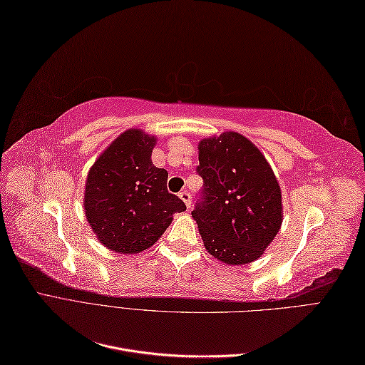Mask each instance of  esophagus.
<instances>
[{
    "label": "esophagus",
    "instance_id": "obj_1",
    "mask_svg": "<svg viewBox=\"0 0 365 365\" xmlns=\"http://www.w3.org/2000/svg\"><path fill=\"white\" fill-rule=\"evenodd\" d=\"M178 196L181 197V201L187 205V208H190V205H192V197H190V193H189V192H181Z\"/></svg>",
    "mask_w": 365,
    "mask_h": 365
}]
</instances>
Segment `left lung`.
Here are the masks:
<instances>
[{"label":"left lung","instance_id":"left-lung-1","mask_svg":"<svg viewBox=\"0 0 365 365\" xmlns=\"http://www.w3.org/2000/svg\"><path fill=\"white\" fill-rule=\"evenodd\" d=\"M201 202L192 212L210 256L227 264L262 257L283 222L282 190L252 141L227 130L197 143Z\"/></svg>","mask_w":365,"mask_h":365}]
</instances>
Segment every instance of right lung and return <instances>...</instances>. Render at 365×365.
<instances>
[{"label": "right lung", "instance_id": "obj_1", "mask_svg": "<svg viewBox=\"0 0 365 365\" xmlns=\"http://www.w3.org/2000/svg\"><path fill=\"white\" fill-rule=\"evenodd\" d=\"M157 137L130 128L88 170L83 208L96 237L108 250L138 254L150 248L185 204L168 192V170L152 163Z\"/></svg>", "mask_w": 365, "mask_h": 365}]
</instances>
